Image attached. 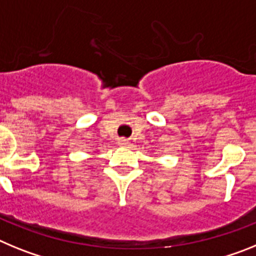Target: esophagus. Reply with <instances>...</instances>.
<instances>
[{
	"instance_id": "obj_1",
	"label": "esophagus",
	"mask_w": 256,
	"mask_h": 256,
	"mask_svg": "<svg viewBox=\"0 0 256 256\" xmlns=\"http://www.w3.org/2000/svg\"><path fill=\"white\" fill-rule=\"evenodd\" d=\"M118 144H120V146H123V148H128V146H130V142L128 141V140H124V138L119 140V141H118Z\"/></svg>"
}]
</instances>
